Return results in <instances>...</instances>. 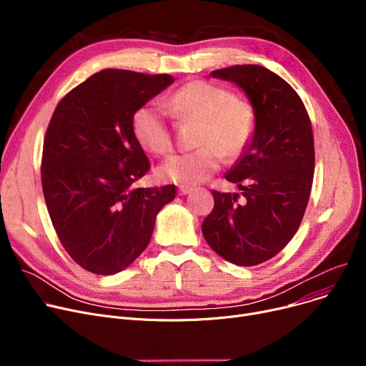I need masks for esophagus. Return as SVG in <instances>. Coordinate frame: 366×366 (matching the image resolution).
I'll list each match as a JSON object with an SVG mask.
<instances>
[{
	"mask_svg": "<svg viewBox=\"0 0 366 366\" xmlns=\"http://www.w3.org/2000/svg\"><path fill=\"white\" fill-rule=\"evenodd\" d=\"M190 192H192L190 186H186V184L179 186V193H180V195H187V193H190Z\"/></svg>",
	"mask_w": 366,
	"mask_h": 366,
	"instance_id": "esophagus-1",
	"label": "esophagus"
}]
</instances>
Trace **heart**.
<instances>
[{
    "label": "heart",
    "instance_id": "obj_1",
    "mask_svg": "<svg viewBox=\"0 0 366 366\" xmlns=\"http://www.w3.org/2000/svg\"><path fill=\"white\" fill-rule=\"evenodd\" d=\"M169 111L179 121H198L197 144L190 152L169 157L158 168L165 182L195 184L220 168L223 155L241 157L249 146L257 115L251 102L236 97L224 85L197 79L168 99ZM133 134L139 144L152 154H167L173 147V134L165 114L155 103L140 106L132 119Z\"/></svg>",
    "mask_w": 366,
    "mask_h": 366
}]
</instances>
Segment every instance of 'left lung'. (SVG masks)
I'll return each instance as SVG.
<instances>
[{
  "mask_svg": "<svg viewBox=\"0 0 366 366\" xmlns=\"http://www.w3.org/2000/svg\"><path fill=\"white\" fill-rule=\"evenodd\" d=\"M211 76L245 92L257 124L249 146L226 173L245 199L211 190L214 208L202 234L224 260L257 266L281 251L303 220L315 171L312 124L291 85L259 64H234Z\"/></svg>",
  "mask_w": 366,
  "mask_h": 366,
  "instance_id": "left-lung-1",
  "label": "left lung"
}]
</instances>
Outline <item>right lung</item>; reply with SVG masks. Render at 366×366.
I'll return each instance as SVG.
<instances>
[{
  "mask_svg": "<svg viewBox=\"0 0 366 366\" xmlns=\"http://www.w3.org/2000/svg\"><path fill=\"white\" fill-rule=\"evenodd\" d=\"M174 78L104 69L64 96L42 147L41 182L59 239L82 269L115 274L146 249L176 186L134 187L150 168L132 119Z\"/></svg>",
  "mask_w": 366,
  "mask_h": 366,
  "instance_id": "add662e5",
  "label": "right lung"
}]
</instances>
